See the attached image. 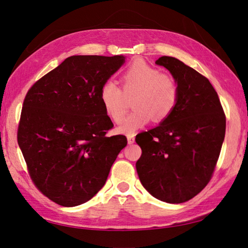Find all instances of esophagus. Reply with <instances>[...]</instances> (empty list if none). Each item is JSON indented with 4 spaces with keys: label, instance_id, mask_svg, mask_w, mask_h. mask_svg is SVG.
Listing matches in <instances>:
<instances>
[{
    "label": "esophagus",
    "instance_id": "esophagus-1",
    "mask_svg": "<svg viewBox=\"0 0 248 248\" xmlns=\"http://www.w3.org/2000/svg\"><path fill=\"white\" fill-rule=\"evenodd\" d=\"M135 141L134 135H128V144H133Z\"/></svg>",
    "mask_w": 248,
    "mask_h": 248
}]
</instances>
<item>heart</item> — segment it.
I'll return each mask as SVG.
<instances>
[{
    "label": "heart",
    "instance_id": "heart-1",
    "mask_svg": "<svg viewBox=\"0 0 248 248\" xmlns=\"http://www.w3.org/2000/svg\"><path fill=\"white\" fill-rule=\"evenodd\" d=\"M121 88L112 80L105 81L100 88L99 98L110 119L120 123L127 108L125 97L132 100L134 110L120 124L119 131L132 135L136 130L148 124L152 119L161 123L176 109L179 101V85L175 78L136 60L121 76Z\"/></svg>",
    "mask_w": 248,
    "mask_h": 248
}]
</instances>
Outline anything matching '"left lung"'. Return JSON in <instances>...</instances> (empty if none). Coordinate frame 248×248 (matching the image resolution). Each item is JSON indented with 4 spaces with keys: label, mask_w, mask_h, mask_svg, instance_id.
I'll list each match as a JSON object with an SVG mask.
<instances>
[{
    "label": "left lung",
    "mask_w": 248,
    "mask_h": 248,
    "mask_svg": "<svg viewBox=\"0 0 248 248\" xmlns=\"http://www.w3.org/2000/svg\"><path fill=\"white\" fill-rule=\"evenodd\" d=\"M155 64L175 78L179 101L160 125L136 135L141 148L136 170L152 196L181 203L211 180L225 139L226 116L207 78L175 57L162 56Z\"/></svg>",
    "instance_id": "8db88e82"
}]
</instances>
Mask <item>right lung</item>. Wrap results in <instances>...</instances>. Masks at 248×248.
Instances as JSON below:
<instances>
[{"mask_svg": "<svg viewBox=\"0 0 248 248\" xmlns=\"http://www.w3.org/2000/svg\"><path fill=\"white\" fill-rule=\"evenodd\" d=\"M124 60L70 56L26 93L18 144L36 187L62 207L92 199L127 146L124 135H107L114 124L99 98L102 84Z\"/></svg>", "mask_w": 248, "mask_h": 248, "instance_id": "obj_1", "label": "right lung"}]
</instances>
